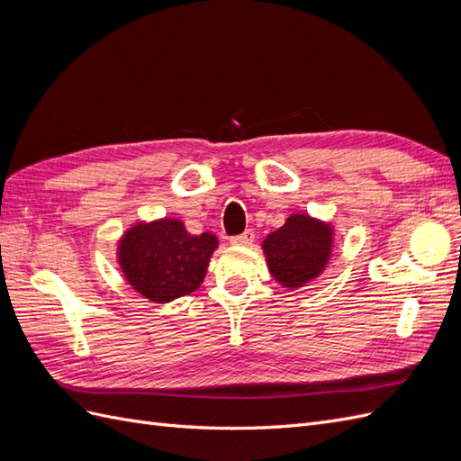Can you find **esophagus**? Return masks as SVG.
Segmentation results:
<instances>
[{
    "instance_id": "esophagus-1",
    "label": "esophagus",
    "mask_w": 461,
    "mask_h": 461,
    "mask_svg": "<svg viewBox=\"0 0 461 461\" xmlns=\"http://www.w3.org/2000/svg\"><path fill=\"white\" fill-rule=\"evenodd\" d=\"M254 240H256L254 230H246V232H242L239 236H232L230 244H234V246H252Z\"/></svg>"
}]
</instances>
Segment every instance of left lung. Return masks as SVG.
Wrapping results in <instances>:
<instances>
[{
  "mask_svg": "<svg viewBox=\"0 0 461 461\" xmlns=\"http://www.w3.org/2000/svg\"><path fill=\"white\" fill-rule=\"evenodd\" d=\"M330 222L308 213H292L281 229L271 232L261 248L271 276L283 288L296 290L325 271L332 256Z\"/></svg>",
  "mask_w": 461,
  "mask_h": 461,
  "instance_id": "obj_1",
  "label": "left lung"
}]
</instances>
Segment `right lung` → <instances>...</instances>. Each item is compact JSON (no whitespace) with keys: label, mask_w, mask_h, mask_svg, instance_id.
I'll return each instance as SVG.
<instances>
[{"label":"right lung","mask_w":461,"mask_h":461,"mask_svg":"<svg viewBox=\"0 0 461 461\" xmlns=\"http://www.w3.org/2000/svg\"><path fill=\"white\" fill-rule=\"evenodd\" d=\"M217 246L215 234L194 236L183 221L163 217L136 222L124 232L117 246V259L124 278L138 294L149 302L167 303L200 288Z\"/></svg>","instance_id":"right-lung-1"}]
</instances>
